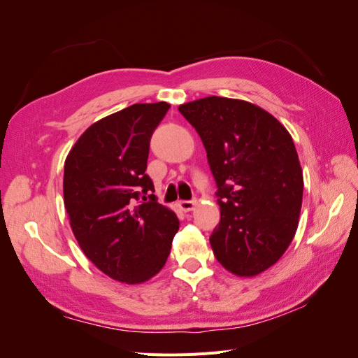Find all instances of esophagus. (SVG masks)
I'll return each mask as SVG.
<instances>
[{"label": "esophagus", "mask_w": 358, "mask_h": 358, "mask_svg": "<svg viewBox=\"0 0 358 358\" xmlns=\"http://www.w3.org/2000/svg\"><path fill=\"white\" fill-rule=\"evenodd\" d=\"M196 204H197V201H196V200H180V201L178 203V206L180 208V210H183V212H189V210H192L194 208H196Z\"/></svg>", "instance_id": "esophagus-1"}]
</instances>
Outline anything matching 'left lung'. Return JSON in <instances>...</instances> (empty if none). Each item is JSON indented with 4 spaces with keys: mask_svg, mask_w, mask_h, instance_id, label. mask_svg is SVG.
<instances>
[{
    "mask_svg": "<svg viewBox=\"0 0 358 358\" xmlns=\"http://www.w3.org/2000/svg\"><path fill=\"white\" fill-rule=\"evenodd\" d=\"M208 154L221 208L210 236L216 259L255 276L284 255L296 234L303 173L287 128L262 107L225 96L179 106Z\"/></svg>",
    "mask_w": 358,
    "mask_h": 358,
    "instance_id": "8db88e82",
    "label": "left lung"
}]
</instances>
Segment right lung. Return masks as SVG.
<instances>
[{
    "instance_id": "add662e5",
    "label": "right lung",
    "mask_w": 358,
    "mask_h": 358,
    "mask_svg": "<svg viewBox=\"0 0 358 358\" xmlns=\"http://www.w3.org/2000/svg\"><path fill=\"white\" fill-rule=\"evenodd\" d=\"M170 104H133L100 119L79 137L64 164V204L85 255L103 273L140 284L164 267L179 230L175 212L139 196L154 192L146 175L149 143Z\"/></svg>"
}]
</instances>
